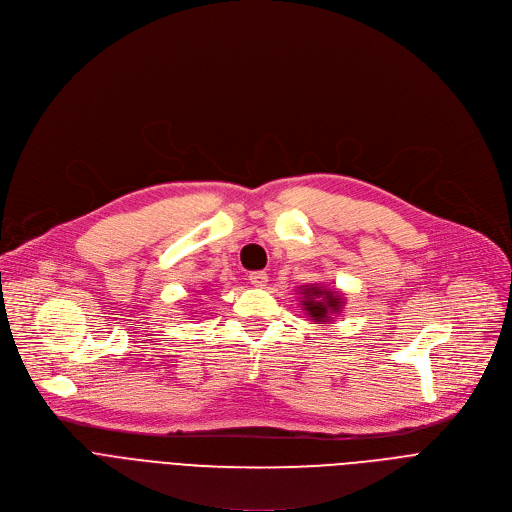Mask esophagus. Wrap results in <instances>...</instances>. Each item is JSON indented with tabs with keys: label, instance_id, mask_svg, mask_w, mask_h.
Masks as SVG:
<instances>
[{
	"label": "esophagus",
	"instance_id": "34e87169",
	"mask_svg": "<svg viewBox=\"0 0 512 512\" xmlns=\"http://www.w3.org/2000/svg\"><path fill=\"white\" fill-rule=\"evenodd\" d=\"M248 281H250V285H254V287L262 289V287H266V283H268V274H266V272H262V270L250 272V277H248Z\"/></svg>",
	"mask_w": 512,
	"mask_h": 512
}]
</instances>
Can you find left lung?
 <instances>
[{"label": "left lung", "instance_id": "left-lung-1", "mask_svg": "<svg viewBox=\"0 0 512 512\" xmlns=\"http://www.w3.org/2000/svg\"><path fill=\"white\" fill-rule=\"evenodd\" d=\"M303 301L301 305L305 307L307 316L316 322H328L332 313L340 311L344 305V299L338 291L320 287V285H307L301 289Z\"/></svg>", "mask_w": 512, "mask_h": 512}]
</instances>
